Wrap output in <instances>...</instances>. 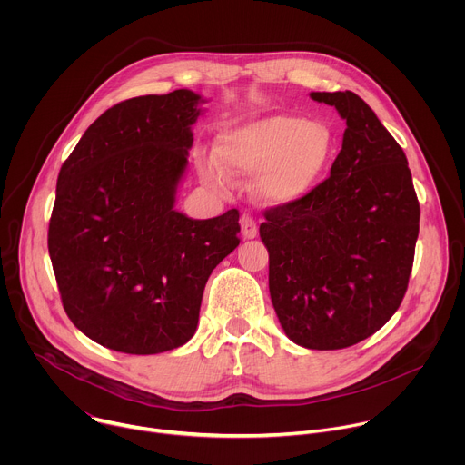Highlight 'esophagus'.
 <instances>
[{
    "label": "esophagus",
    "instance_id": "esophagus-1",
    "mask_svg": "<svg viewBox=\"0 0 465 465\" xmlns=\"http://www.w3.org/2000/svg\"><path fill=\"white\" fill-rule=\"evenodd\" d=\"M241 232L244 239H253L257 237V223L250 215L241 217Z\"/></svg>",
    "mask_w": 465,
    "mask_h": 465
}]
</instances>
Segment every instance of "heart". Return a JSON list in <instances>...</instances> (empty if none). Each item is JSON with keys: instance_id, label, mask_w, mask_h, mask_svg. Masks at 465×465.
<instances>
[{"instance_id": "1", "label": "heart", "mask_w": 465, "mask_h": 465, "mask_svg": "<svg viewBox=\"0 0 465 465\" xmlns=\"http://www.w3.org/2000/svg\"><path fill=\"white\" fill-rule=\"evenodd\" d=\"M215 151L217 156H198V171L210 187L232 189V173L259 174L255 189L262 201L285 206L320 185L335 160L337 140L322 121L274 114L226 128Z\"/></svg>"}]
</instances>
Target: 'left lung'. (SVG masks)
<instances>
[{
  "label": "left lung",
  "mask_w": 465,
  "mask_h": 465,
  "mask_svg": "<svg viewBox=\"0 0 465 465\" xmlns=\"http://www.w3.org/2000/svg\"><path fill=\"white\" fill-rule=\"evenodd\" d=\"M346 130L331 174L292 204L264 212L269 289L285 335L307 350L350 348L401 305L420 233L403 149L353 92H311Z\"/></svg>",
  "instance_id": "left-lung-1"
}]
</instances>
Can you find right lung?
I'll use <instances>...</instances> for the list:
<instances>
[{
	"mask_svg": "<svg viewBox=\"0 0 465 465\" xmlns=\"http://www.w3.org/2000/svg\"><path fill=\"white\" fill-rule=\"evenodd\" d=\"M201 95L174 90L99 115L60 167L47 246L65 314L94 342L154 355L196 331L206 282L239 246V212L174 210Z\"/></svg>",
	"mask_w": 465,
	"mask_h": 465,
	"instance_id": "add662e5",
	"label": "right lung"
}]
</instances>
